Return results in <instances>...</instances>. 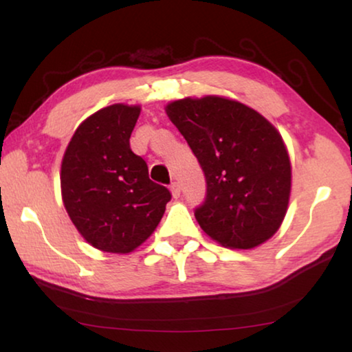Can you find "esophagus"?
I'll return each mask as SVG.
<instances>
[{
  "label": "esophagus",
  "mask_w": 352,
  "mask_h": 352,
  "mask_svg": "<svg viewBox=\"0 0 352 352\" xmlns=\"http://www.w3.org/2000/svg\"><path fill=\"white\" fill-rule=\"evenodd\" d=\"M170 190H172V195H174V199H178L182 195V188L180 184H178V182L170 183Z\"/></svg>",
  "instance_id": "34e87169"
}]
</instances>
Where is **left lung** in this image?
Listing matches in <instances>:
<instances>
[{
    "mask_svg": "<svg viewBox=\"0 0 352 352\" xmlns=\"http://www.w3.org/2000/svg\"><path fill=\"white\" fill-rule=\"evenodd\" d=\"M166 113L205 174V200L194 210L201 230L228 248L270 239L287 211L292 180L278 130L250 107L219 96L175 100Z\"/></svg>",
    "mask_w": 352,
    "mask_h": 352,
    "instance_id": "8db88e82",
    "label": "left lung"
}]
</instances>
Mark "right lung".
I'll list each match as a JSON object with an SVG mask.
<instances>
[{
  "label": "right lung",
  "mask_w": 352,
  "mask_h": 352,
  "mask_svg": "<svg viewBox=\"0 0 352 352\" xmlns=\"http://www.w3.org/2000/svg\"><path fill=\"white\" fill-rule=\"evenodd\" d=\"M140 107L115 104L85 119L62 162L63 204L79 233L102 252L130 253L153 233L170 192L130 148Z\"/></svg>",
  "instance_id": "add662e5"
}]
</instances>
